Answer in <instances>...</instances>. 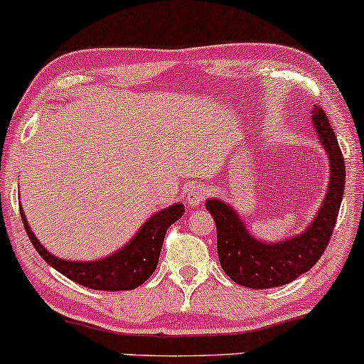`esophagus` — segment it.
<instances>
[{"label":"esophagus","instance_id":"34e87169","mask_svg":"<svg viewBox=\"0 0 364 364\" xmlns=\"http://www.w3.org/2000/svg\"><path fill=\"white\" fill-rule=\"evenodd\" d=\"M207 196H208V188L203 186V185H196V186L191 188L190 191H188L186 202H188V205L198 207V205H202L203 202H205Z\"/></svg>","mask_w":364,"mask_h":364}]
</instances>
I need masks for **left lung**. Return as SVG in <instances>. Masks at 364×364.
<instances>
[{
    "label": "left lung",
    "mask_w": 364,
    "mask_h": 364,
    "mask_svg": "<svg viewBox=\"0 0 364 364\" xmlns=\"http://www.w3.org/2000/svg\"><path fill=\"white\" fill-rule=\"evenodd\" d=\"M313 123L321 145L328 154L330 185L318 215L303 235L282 243L265 245L253 240L231 207L219 200H208L207 210L214 217L217 228V255L220 267L232 281L252 289H269L284 286L310 270L328 246L336 228L344 195L346 166L337 136L330 127L327 114L313 111Z\"/></svg>",
    "instance_id": "8db88e82"
}]
</instances>
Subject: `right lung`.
I'll return each instance as SVG.
<instances>
[{
    "label": "right lung",
    "mask_w": 364,
    "mask_h": 364,
    "mask_svg": "<svg viewBox=\"0 0 364 364\" xmlns=\"http://www.w3.org/2000/svg\"><path fill=\"white\" fill-rule=\"evenodd\" d=\"M183 212L185 207L181 203L157 212L141 225L136 236L121 252L97 262H66L53 257L37 241L34 232L27 225L23 212L22 220L34 248L49 265L65 277L95 291H129L144 284L156 270L166 231L183 215Z\"/></svg>",
    "instance_id": "right-lung-1"
}]
</instances>
